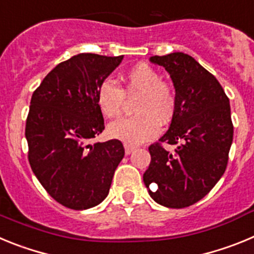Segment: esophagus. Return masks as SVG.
I'll use <instances>...</instances> for the list:
<instances>
[{
	"instance_id": "34e87169",
	"label": "esophagus",
	"mask_w": 254,
	"mask_h": 254,
	"mask_svg": "<svg viewBox=\"0 0 254 254\" xmlns=\"http://www.w3.org/2000/svg\"><path fill=\"white\" fill-rule=\"evenodd\" d=\"M134 149H136V146H134V145H131V143L125 142V152H126V154H127V155L131 154V152L133 151Z\"/></svg>"
}]
</instances>
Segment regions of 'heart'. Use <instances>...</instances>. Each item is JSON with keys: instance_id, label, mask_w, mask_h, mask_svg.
<instances>
[{"instance_id": "heart-1", "label": "heart", "mask_w": 254, "mask_h": 254, "mask_svg": "<svg viewBox=\"0 0 254 254\" xmlns=\"http://www.w3.org/2000/svg\"><path fill=\"white\" fill-rule=\"evenodd\" d=\"M126 96H138L134 103L136 116L109 125L112 137L127 143H140L155 137L161 125H169L177 111L176 89L163 81L160 72L147 64H137L123 76V86L105 78L96 89V104L103 116L117 118L122 114Z\"/></svg>"}]
</instances>
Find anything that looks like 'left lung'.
<instances>
[{"label":"left lung","mask_w":254,"mask_h":254,"mask_svg":"<svg viewBox=\"0 0 254 254\" xmlns=\"http://www.w3.org/2000/svg\"><path fill=\"white\" fill-rule=\"evenodd\" d=\"M176 87L177 111L169 129L149 146L151 161L143 173L150 196L160 205L183 208L198 202L223 177L233 142L229 98L212 73L190 56H154ZM163 143L176 144L169 153Z\"/></svg>","instance_id":"1"}]
</instances>
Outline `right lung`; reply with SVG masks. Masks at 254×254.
<instances>
[{"instance_id": "1", "label": "right lung", "mask_w": 254, "mask_h": 254, "mask_svg": "<svg viewBox=\"0 0 254 254\" xmlns=\"http://www.w3.org/2000/svg\"><path fill=\"white\" fill-rule=\"evenodd\" d=\"M122 58L73 56L52 69L31 96L25 125L29 164L49 196L64 207L99 205L125 156L116 138L87 145L105 128L96 89Z\"/></svg>"}]
</instances>
